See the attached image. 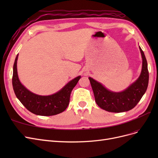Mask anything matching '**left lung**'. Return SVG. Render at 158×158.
Returning <instances> with one entry per match:
<instances>
[{
  "mask_svg": "<svg viewBox=\"0 0 158 158\" xmlns=\"http://www.w3.org/2000/svg\"><path fill=\"white\" fill-rule=\"evenodd\" d=\"M142 59L141 73L137 80L122 92H115L108 89L97 80L89 77L94 92L95 102L102 109L109 112L121 113L135 107L146 93L149 73L144 52L139 46Z\"/></svg>",
  "mask_w": 158,
  "mask_h": 158,
  "instance_id": "1",
  "label": "left lung"
}]
</instances>
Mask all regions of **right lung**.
I'll list each match as a JSON object with an SVG mask.
<instances>
[{
    "label": "right lung",
    "instance_id": "right-lung-1",
    "mask_svg": "<svg viewBox=\"0 0 158 158\" xmlns=\"http://www.w3.org/2000/svg\"><path fill=\"white\" fill-rule=\"evenodd\" d=\"M17 55L13 66L12 86L17 98L28 111L41 116H52L63 112L67 108L72 90L81 76L70 80L58 92L49 95H40L27 89L19 80L17 70Z\"/></svg>",
    "mask_w": 158,
    "mask_h": 158
}]
</instances>
